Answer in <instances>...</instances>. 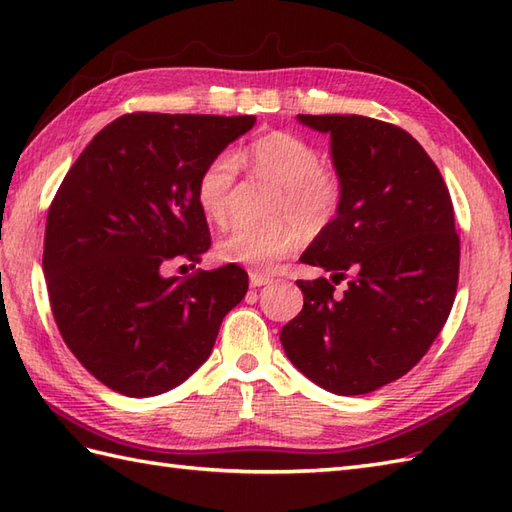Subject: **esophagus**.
I'll return each mask as SVG.
<instances>
[{"label":"esophagus","instance_id":"obj_1","mask_svg":"<svg viewBox=\"0 0 512 512\" xmlns=\"http://www.w3.org/2000/svg\"><path fill=\"white\" fill-rule=\"evenodd\" d=\"M248 281H250V288H262V286L270 284V281H273V279L262 275V273H257V270H250V273H248Z\"/></svg>","mask_w":512,"mask_h":512}]
</instances>
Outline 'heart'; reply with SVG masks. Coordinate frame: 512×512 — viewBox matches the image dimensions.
Listing matches in <instances>:
<instances>
[{"instance_id": "heart-1", "label": "heart", "mask_w": 512, "mask_h": 512, "mask_svg": "<svg viewBox=\"0 0 512 512\" xmlns=\"http://www.w3.org/2000/svg\"><path fill=\"white\" fill-rule=\"evenodd\" d=\"M246 160L259 176L284 189L277 209L281 224L233 228L217 244V257L226 264L270 270L303 244V231L317 233L334 220L343 202V184L334 171L323 169L321 151L295 134L262 136L246 149ZM237 178L239 162L231 151L206 162L195 189L206 220L220 226L228 222Z\"/></svg>"}]
</instances>
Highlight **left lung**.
<instances>
[{
    "label": "left lung",
    "instance_id": "left-lung-1",
    "mask_svg": "<svg viewBox=\"0 0 512 512\" xmlns=\"http://www.w3.org/2000/svg\"><path fill=\"white\" fill-rule=\"evenodd\" d=\"M330 134L343 184L334 220L301 255L345 279L297 281L303 310L281 328L286 356L312 383L361 396L405 376L444 328L460 273L447 184L405 129L356 114H297Z\"/></svg>",
    "mask_w": 512,
    "mask_h": 512
}]
</instances>
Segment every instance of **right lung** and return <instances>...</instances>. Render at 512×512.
<instances>
[{"instance_id":"obj_1","label":"right lung","mask_w":512,"mask_h":512,"mask_svg":"<svg viewBox=\"0 0 512 512\" xmlns=\"http://www.w3.org/2000/svg\"><path fill=\"white\" fill-rule=\"evenodd\" d=\"M253 125L255 116L125 114L92 138L54 195L43 239L54 321L79 363L118 394L184 383L244 299L248 275L235 264L189 277L165 268L209 250L198 178Z\"/></svg>"}]
</instances>
